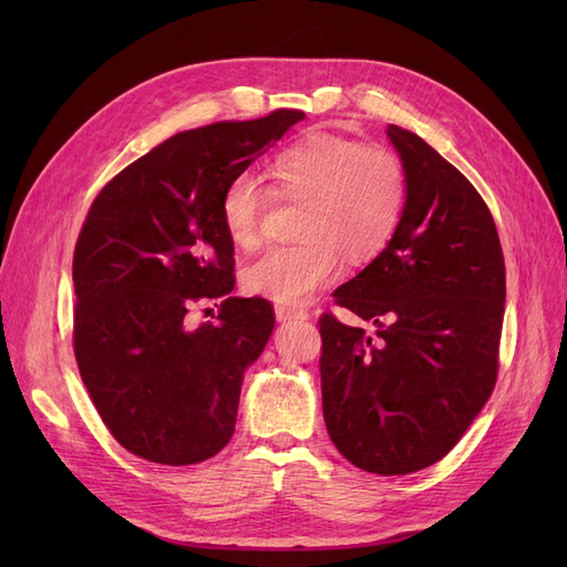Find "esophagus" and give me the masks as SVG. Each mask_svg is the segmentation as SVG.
<instances>
[{
    "label": "esophagus",
    "mask_w": 567,
    "mask_h": 567,
    "mask_svg": "<svg viewBox=\"0 0 567 567\" xmlns=\"http://www.w3.org/2000/svg\"><path fill=\"white\" fill-rule=\"evenodd\" d=\"M274 315H277V321H305L307 315L305 310H296V307H286V305H277L274 307Z\"/></svg>",
    "instance_id": "esophagus-1"
}]
</instances>
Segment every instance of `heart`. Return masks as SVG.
I'll return each mask as SVG.
<instances>
[{
    "mask_svg": "<svg viewBox=\"0 0 567 567\" xmlns=\"http://www.w3.org/2000/svg\"><path fill=\"white\" fill-rule=\"evenodd\" d=\"M274 196L302 200L300 246L271 248L244 269L246 293L296 307L336 281L342 260L381 252L400 225L406 200L402 161L385 146H359L336 134H307L269 163ZM265 192L248 173L234 175L219 196V219L231 244L260 241Z\"/></svg>",
    "mask_w": 567,
    "mask_h": 567,
    "instance_id": "obj_1",
    "label": "heart"
}]
</instances>
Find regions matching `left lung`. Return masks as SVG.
I'll use <instances>...</instances> for the list:
<instances>
[{
    "instance_id": "left-lung-1",
    "label": "left lung",
    "mask_w": 567,
    "mask_h": 567,
    "mask_svg": "<svg viewBox=\"0 0 567 567\" xmlns=\"http://www.w3.org/2000/svg\"><path fill=\"white\" fill-rule=\"evenodd\" d=\"M406 175L388 246L333 298L371 338L319 319L323 421L357 468L406 475L433 466L485 406L499 369L504 252L475 186L398 125L385 130Z\"/></svg>"
}]
</instances>
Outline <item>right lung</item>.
Instances as JSON below:
<instances>
[{
    "label": "right lung",
    "mask_w": 567,
    "mask_h": 567,
    "mask_svg": "<svg viewBox=\"0 0 567 567\" xmlns=\"http://www.w3.org/2000/svg\"><path fill=\"white\" fill-rule=\"evenodd\" d=\"M305 117L279 109L186 130L127 165L94 198L73 255V346L111 435L136 456L192 466L234 435L244 373L274 331L265 298H231L227 182ZM221 297L215 324L185 326Z\"/></svg>",
    "instance_id": "add662e5"
}]
</instances>
